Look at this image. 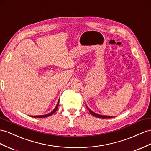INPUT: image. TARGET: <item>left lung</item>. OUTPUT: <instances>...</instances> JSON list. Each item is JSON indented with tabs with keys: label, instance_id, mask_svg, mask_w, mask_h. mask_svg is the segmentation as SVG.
Returning a JSON list of instances; mask_svg holds the SVG:
<instances>
[{
	"label": "left lung",
	"instance_id": "obj_1",
	"mask_svg": "<svg viewBox=\"0 0 151 151\" xmlns=\"http://www.w3.org/2000/svg\"><path fill=\"white\" fill-rule=\"evenodd\" d=\"M86 107H87L88 110L89 111V113H90L91 114L93 115V116H95L96 117H99V118H105V119H106V118H112V117H113V116H104V115L98 114H96V113H95V112H93L90 109L88 108V106H87L86 105Z\"/></svg>",
	"mask_w": 151,
	"mask_h": 151
}]
</instances>
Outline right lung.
<instances>
[{"instance_id":"obj_1","label":"right lung","mask_w":151,"mask_h":151,"mask_svg":"<svg viewBox=\"0 0 151 151\" xmlns=\"http://www.w3.org/2000/svg\"><path fill=\"white\" fill-rule=\"evenodd\" d=\"M58 105H59V100H58V103H57V104H56V107H55V108L54 109L53 111H52V112H51L50 113L47 114H45V115H41V116H30L32 117H38V118L47 117H48V116H50L53 114L56 111L57 109H58Z\"/></svg>"}]
</instances>
